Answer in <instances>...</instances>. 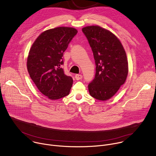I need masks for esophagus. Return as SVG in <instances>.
Wrapping results in <instances>:
<instances>
[{
  "instance_id": "34e87169",
  "label": "esophagus",
  "mask_w": 156,
  "mask_h": 156,
  "mask_svg": "<svg viewBox=\"0 0 156 156\" xmlns=\"http://www.w3.org/2000/svg\"><path fill=\"white\" fill-rule=\"evenodd\" d=\"M75 79L76 80H81V79H82V78H83V76L81 75H79V74H77V75H75Z\"/></svg>"
}]
</instances>
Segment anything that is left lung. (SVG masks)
I'll return each instance as SVG.
<instances>
[{
  "label": "left lung",
  "mask_w": 156,
  "mask_h": 156,
  "mask_svg": "<svg viewBox=\"0 0 156 156\" xmlns=\"http://www.w3.org/2000/svg\"><path fill=\"white\" fill-rule=\"evenodd\" d=\"M93 52L96 63L94 80L88 84L90 95L100 101H106L118 91L126 81L128 61L119 39L107 30L99 26L82 29Z\"/></svg>",
  "instance_id": "left-lung-1"
}]
</instances>
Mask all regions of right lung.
Returning a JSON list of instances; mask_svg holds the SVG:
<instances>
[{
	"label": "right lung",
	"instance_id": "1",
	"mask_svg": "<svg viewBox=\"0 0 156 156\" xmlns=\"http://www.w3.org/2000/svg\"><path fill=\"white\" fill-rule=\"evenodd\" d=\"M77 30L57 27L42 33L30 49L27 69L38 90L51 100L67 96L73 84L71 76L62 68L63 55Z\"/></svg>",
	"mask_w": 156,
	"mask_h": 156
}]
</instances>
